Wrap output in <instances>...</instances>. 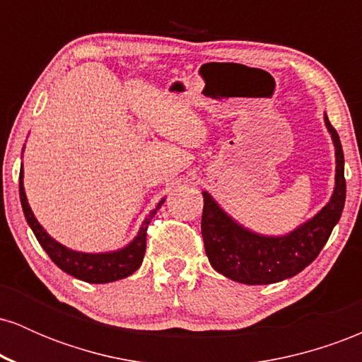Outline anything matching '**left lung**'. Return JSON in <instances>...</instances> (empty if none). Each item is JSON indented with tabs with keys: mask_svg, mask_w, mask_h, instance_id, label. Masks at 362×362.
I'll return each mask as SVG.
<instances>
[{
	"mask_svg": "<svg viewBox=\"0 0 362 362\" xmlns=\"http://www.w3.org/2000/svg\"><path fill=\"white\" fill-rule=\"evenodd\" d=\"M323 122L335 149V185L330 199L313 218L284 235H264L236 221L207 190H202V238L206 255L216 272L248 286L274 284L300 274L317 259L346 202L344 151L327 114Z\"/></svg>",
	"mask_w": 362,
	"mask_h": 362,
	"instance_id": "left-lung-1",
	"label": "left lung"
}]
</instances>
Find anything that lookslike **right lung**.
Returning a JSON list of instances; mask_svg holds the SVG:
<instances>
[{
	"instance_id": "1",
	"label": "right lung",
	"mask_w": 362,
	"mask_h": 362,
	"mask_svg": "<svg viewBox=\"0 0 362 362\" xmlns=\"http://www.w3.org/2000/svg\"><path fill=\"white\" fill-rule=\"evenodd\" d=\"M25 149V144H23ZM20 201H22L23 214L27 219L28 226L34 231L37 242L40 247L47 252L54 264L64 271L69 276L76 277V279L91 282V284H105V282H114L124 277L131 276L141 267L144 259V252H146V230L148 224L151 223L153 216L158 213L161 206H163L165 197L155 206V209L149 211V214L141 223L138 233L134 238L129 242L126 247L117 248V250L110 252H98V253H88V252H78L73 248H68L54 240L44 226L37 221L34 211H32L30 204H28L27 194H25L23 187V165L20 170Z\"/></svg>"
}]
</instances>
